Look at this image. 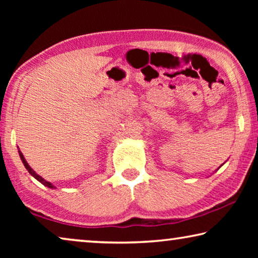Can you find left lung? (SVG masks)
Returning a JSON list of instances; mask_svg holds the SVG:
<instances>
[{"instance_id":"8db88e82","label":"left lung","mask_w":258,"mask_h":258,"mask_svg":"<svg viewBox=\"0 0 258 258\" xmlns=\"http://www.w3.org/2000/svg\"><path fill=\"white\" fill-rule=\"evenodd\" d=\"M221 166H222V165H221ZM221 166H220V167H221ZM220 167H218V168H220ZM218 168H217V169H218ZM217 169H216V171H217Z\"/></svg>"}]
</instances>
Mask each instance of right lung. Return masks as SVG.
<instances>
[{
  "mask_svg": "<svg viewBox=\"0 0 258 258\" xmlns=\"http://www.w3.org/2000/svg\"><path fill=\"white\" fill-rule=\"evenodd\" d=\"M18 152H19V157H20L21 161H23L24 166L26 167V169H27V171H28V173L30 174V175L34 176L35 178H36V180H37L38 182H41L43 185L47 186V187H49V189H56V186L53 184V183H51V182H49V181H46L45 178H43L41 175H38V174H37L36 172H35L32 167H30V166H29V165H28V163H27V160L25 159V157H24V155H23V152L20 151L19 148H18Z\"/></svg>",
  "mask_w": 258,
  "mask_h": 258,
  "instance_id": "obj_1",
  "label": "right lung"
}]
</instances>
